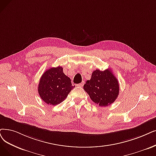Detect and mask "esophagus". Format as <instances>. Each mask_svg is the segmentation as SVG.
<instances>
[{
    "instance_id": "esophagus-1",
    "label": "esophagus",
    "mask_w": 156,
    "mask_h": 156,
    "mask_svg": "<svg viewBox=\"0 0 156 156\" xmlns=\"http://www.w3.org/2000/svg\"><path fill=\"white\" fill-rule=\"evenodd\" d=\"M84 82L83 81V82H82L81 83L79 84H78V86H80V87H83V86H84Z\"/></svg>"
}]
</instances>
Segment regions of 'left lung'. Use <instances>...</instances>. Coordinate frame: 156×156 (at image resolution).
I'll return each instance as SVG.
<instances>
[{"label": "left lung", "instance_id": "1", "mask_svg": "<svg viewBox=\"0 0 156 156\" xmlns=\"http://www.w3.org/2000/svg\"><path fill=\"white\" fill-rule=\"evenodd\" d=\"M83 88L100 107L113 103L119 94V83L110 69L93 71L91 79L87 80Z\"/></svg>", "mask_w": 156, "mask_h": 156}]
</instances>
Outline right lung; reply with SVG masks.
Here are the masks:
<instances>
[{"label": "right lung", "mask_w": 156, "mask_h": 156, "mask_svg": "<svg viewBox=\"0 0 156 156\" xmlns=\"http://www.w3.org/2000/svg\"><path fill=\"white\" fill-rule=\"evenodd\" d=\"M75 86L63 73L61 66L49 68L43 73L38 84L41 98L48 105H55L63 102Z\"/></svg>", "instance_id": "right-lung-1"}]
</instances>
